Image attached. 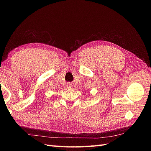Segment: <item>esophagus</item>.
Returning <instances> with one entry per match:
<instances>
[{"label": "esophagus", "mask_w": 151, "mask_h": 151, "mask_svg": "<svg viewBox=\"0 0 151 151\" xmlns=\"http://www.w3.org/2000/svg\"><path fill=\"white\" fill-rule=\"evenodd\" d=\"M72 88V86L71 84H68V85H67V89H71Z\"/></svg>", "instance_id": "esophagus-1"}]
</instances>
